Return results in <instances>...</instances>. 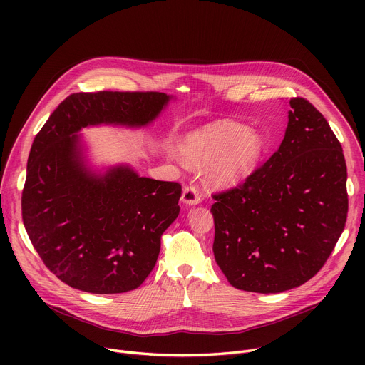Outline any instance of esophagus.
<instances>
[{"label": "esophagus", "instance_id": "esophagus-1", "mask_svg": "<svg viewBox=\"0 0 365 365\" xmlns=\"http://www.w3.org/2000/svg\"><path fill=\"white\" fill-rule=\"evenodd\" d=\"M202 199V195H200V190L193 186V185H189L183 189V193H182V202L186 203V205H197Z\"/></svg>", "mask_w": 365, "mask_h": 365}]
</instances>
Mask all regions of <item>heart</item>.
I'll list each match as a JSON object with an SVG mask.
<instances>
[{
  "label": "heart",
  "mask_w": 365,
  "mask_h": 365,
  "mask_svg": "<svg viewBox=\"0 0 365 365\" xmlns=\"http://www.w3.org/2000/svg\"><path fill=\"white\" fill-rule=\"evenodd\" d=\"M267 150L263 134L241 125L211 127L187 134L180 155L193 165L206 166V176L220 187H232L250 178Z\"/></svg>",
  "instance_id": "obj_1"
}]
</instances>
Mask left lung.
Here are the masks:
<instances>
[{"mask_svg":"<svg viewBox=\"0 0 365 365\" xmlns=\"http://www.w3.org/2000/svg\"><path fill=\"white\" fill-rule=\"evenodd\" d=\"M279 150L238 187L214 195L215 262L240 290L282 293L314 277L348 212L346 165L324 115L289 101Z\"/></svg>","mask_w":365,"mask_h":365,"instance_id":"obj_1","label":"left lung"}]
</instances>
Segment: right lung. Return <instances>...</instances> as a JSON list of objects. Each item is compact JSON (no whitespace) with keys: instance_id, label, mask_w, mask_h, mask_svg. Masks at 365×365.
<instances>
[{"instance_id":"1","label":"right lung","mask_w":365,"mask_h":365,"mask_svg":"<svg viewBox=\"0 0 365 365\" xmlns=\"http://www.w3.org/2000/svg\"><path fill=\"white\" fill-rule=\"evenodd\" d=\"M173 96L162 92H79L36 135L21 211L46 267L73 289L113 294L137 289L158 262L162 234L178 218L182 186L141 178L131 166L88 165L85 127L150 125Z\"/></svg>"}]
</instances>
